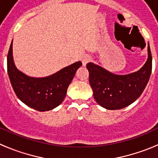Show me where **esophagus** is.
Returning a JSON list of instances; mask_svg holds the SVG:
<instances>
[{"label": "esophagus", "mask_w": 158, "mask_h": 158, "mask_svg": "<svg viewBox=\"0 0 158 158\" xmlns=\"http://www.w3.org/2000/svg\"><path fill=\"white\" fill-rule=\"evenodd\" d=\"M91 60H92V58L90 56H88V55L84 56L83 58H82V64H83V65H85L86 64H87L88 62H90Z\"/></svg>", "instance_id": "34e87169"}]
</instances>
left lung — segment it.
<instances>
[{
  "mask_svg": "<svg viewBox=\"0 0 158 158\" xmlns=\"http://www.w3.org/2000/svg\"><path fill=\"white\" fill-rule=\"evenodd\" d=\"M89 83L97 104L108 110L122 109L139 98L147 85L152 71V55L148 45V58L137 72L116 75L89 62Z\"/></svg>",
  "mask_w": 158,
  "mask_h": 158,
  "instance_id": "obj_1",
  "label": "left lung"
}]
</instances>
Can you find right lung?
Here are the masks:
<instances>
[{
	"instance_id": "right-lung-1",
	"label": "right lung",
	"mask_w": 158,
	"mask_h": 158,
	"mask_svg": "<svg viewBox=\"0 0 158 158\" xmlns=\"http://www.w3.org/2000/svg\"><path fill=\"white\" fill-rule=\"evenodd\" d=\"M81 62L66 66L46 77H31L19 71L14 64L12 42L7 57V69L12 89L19 100L39 111L54 109L62 104Z\"/></svg>"
}]
</instances>
